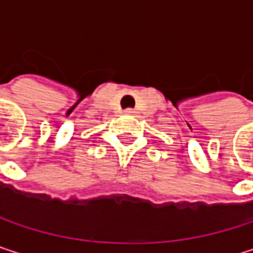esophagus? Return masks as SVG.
Returning <instances> with one entry per match:
<instances>
[{
    "mask_svg": "<svg viewBox=\"0 0 253 253\" xmlns=\"http://www.w3.org/2000/svg\"><path fill=\"white\" fill-rule=\"evenodd\" d=\"M125 113L128 114V116H131V114H134V110L133 108H127V110H125Z\"/></svg>",
    "mask_w": 253,
    "mask_h": 253,
    "instance_id": "obj_1",
    "label": "esophagus"
}]
</instances>
